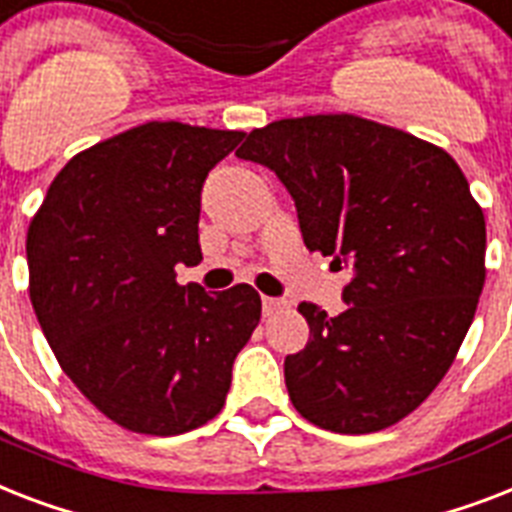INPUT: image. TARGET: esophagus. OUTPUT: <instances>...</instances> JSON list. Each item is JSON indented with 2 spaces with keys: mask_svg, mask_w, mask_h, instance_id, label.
<instances>
[{
  "mask_svg": "<svg viewBox=\"0 0 512 512\" xmlns=\"http://www.w3.org/2000/svg\"><path fill=\"white\" fill-rule=\"evenodd\" d=\"M261 309H264V317H272V314H277L280 309H285V301H282V298L264 296L261 298Z\"/></svg>",
  "mask_w": 512,
  "mask_h": 512,
  "instance_id": "esophagus-1",
  "label": "esophagus"
}]
</instances>
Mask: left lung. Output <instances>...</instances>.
Segmentation results:
<instances>
[{
	"label": "left lung",
	"instance_id": "obj_1",
	"mask_svg": "<svg viewBox=\"0 0 512 512\" xmlns=\"http://www.w3.org/2000/svg\"><path fill=\"white\" fill-rule=\"evenodd\" d=\"M235 155L288 187L309 251L351 267L346 312L298 306L309 343L285 357L293 407L335 433L407 418L455 362L484 288V211L455 158L351 113L272 121Z\"/></svg>",
	"mask_w": 512,
	"mask_h": 512
}]
</instances>
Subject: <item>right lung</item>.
Returning <instances> with one entry per match:
<instances>
[{
  "mask_svg": "<svg viewBox=\"0 0 512 512\" xmlns=\"http://www.w3.org/2000/svg\"><path fill=\"white\" fill-rule=\"evenodd\" d=\"M245 132L150 121L65 163L26 237L28 293L63 372L126 431L216 418L261 320L251 285H179L195 267L200 190Z\"/></svg>",
  "mask_w": 512,
  "mask_h": 512,
  "instance_id": "1",
  "label": "right lung"
}]
</instances>
